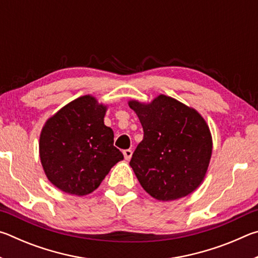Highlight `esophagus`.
I'll list each match as a JSON object with an SVG mask.
<instances>
[{
	"instance_id": "obj_1",
	"label": "esophagus",
	"mask_w": 258,
	"mask_h": 258,
	"mask_svg": "<svg viewBox=\"0 0 258 258\" xmlns=\"http://www.w3.org/2000/svg\"><path fill=\"white\" fill-rule=\"evenodd\" d=\"M123 154H124L125 159H126V160H130V159H131V157H132L133 151L131 150V149H126V150H124V151H123Z\"/></svg>"
}]
</instances>
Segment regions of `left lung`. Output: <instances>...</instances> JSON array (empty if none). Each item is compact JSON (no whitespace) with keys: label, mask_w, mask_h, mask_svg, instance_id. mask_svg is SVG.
Masks as SVG:
<instances>
[{"label":"left lung","mask_w":258,"mask_h":258,"mask_svg":"<svg viewBox=\"0 0 258 258\" xmlns=\"http://www.w3.org/2000/svg\"><path fill=\"white\" fill-rule=\"evenodd\" d=\"M143 127V140L130 161L140 184L157 200L185 197L204 180L212 137L199 113L159 95L150 104L130 101Z\"/></svg>","instance_id":"left-lung-1"}]
</instances>
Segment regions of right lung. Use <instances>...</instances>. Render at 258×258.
Returning a JSON list of instances; mask_svg holds the SVG:
<instances>
[{
	"instance_id": "1",
	"label": "right lung",
	"mask_w": 258,
	"mask_h": 258,
	"mask_svg": "<svg viewBox=\"0 0 258 258\" xmlns=\"http://www.w3.org/2000/svg\"><path fill=\"white\" fill-rule=\"evenodd\" d=\"M106 107L93 97L74 100L52 116L42 130L40 157L51 183L66 194L93 192L124 156L104 125Z\"/></svg>"
}]
</instances>
